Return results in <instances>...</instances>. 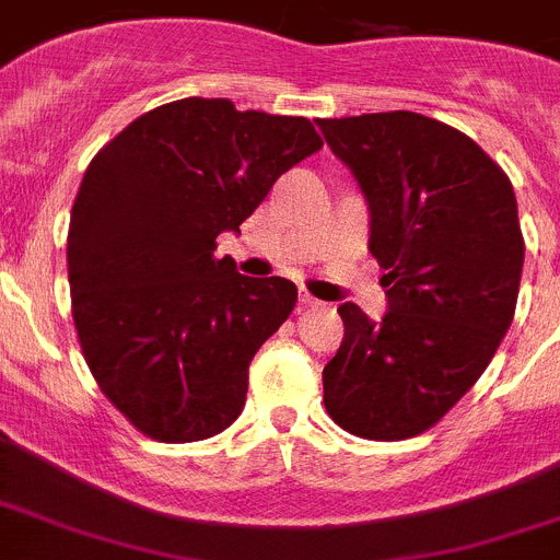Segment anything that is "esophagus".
<instances>
[{
	"instance_id": "34e87169",
	"label": "esophagus",
	"mask_w": 560,
	"mask_h": 560,
	"mask_svg": "<svg viewBox=\"0 0 560 560\" xmlns=\"http://www.w3.org/2000/svg\"><path fill=\"white\" fill-rule=\"evenodd\" d=\"M299 304H301V310H315V306H320V301L315 299V295H310V292H301L299 295Z\"/></svg>"
}]
</instances>
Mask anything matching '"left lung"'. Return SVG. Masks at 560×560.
I'll list each match as a JSON object with an SVG mask.
<instances>
[{"label": "left lung", "instance_id": "8db88e82", "mask_svg": "<svg viewBox=\"0 0 560 560\" xmlns=\"http://www.w3.org/2000/svg\"><path fill=\"white\" fill-rule=\"evenodd\" d=\"M317 128L365 192L390 304L380 324L337 306L324 405L351 435L405 441L466 396L511 326L525 261L516 195L475 139L412 110Z\"/></svg>", "mask_w": 560, "mask_h": 560}]
</instances>
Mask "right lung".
<instances>
[{
	"mask_svg": "<svg viewBox=\"0 0 560 560\" xmlns=\"http://www.w3.org/2000/svg\"><path fill=\"white\" fill-rule=\"evenodd\" d=\"M320 148L304 117L186 97L92 159L67 236L72 317L100 390L142 435L203 441L243 412L250 360L299 290L236 273L218 236Z\"/></svg>",
	"mask_w": 560,
	"mask_h": 560,
	"instance_id": "obj_1",
	"label": "right lung"
}]
</instances>
